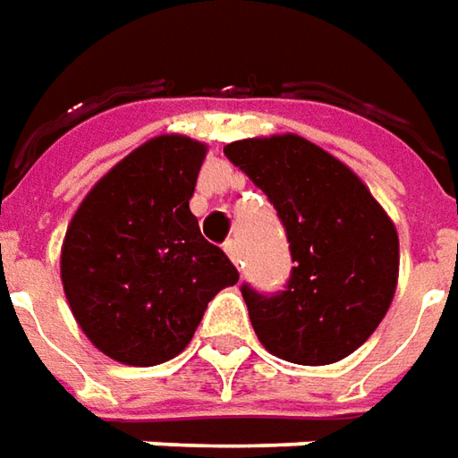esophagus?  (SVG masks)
I'll use <instances>...</instances> for the list:
<instances>
[{
	"instance_id": "1",
	"label": "esophagus",
	"mask_w": 458,
	"mask_h": 458,
	"mask_svg": "<svg viewBox=\"0 0 458 458\" xmlns=\"http://www.w3.org/2000/svg\"><path fill=\"white\" fill-rule=\"evenodd\" d=\"M223 250L228 253V258L233 260V263H235V266H242V263H241V245H238V241H225Z\"/></svg>"
}]
</instances>
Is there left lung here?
Returning a JSON list of instances; mask_svg holds the SVG:
<instances>
[{
    "instance_id": "obj_1",
    "label": "left lung",
    "mask_w": 458,
    "mask_h": 458,
    "mask_svg": "<svg viewBox=\"0 0 458 458\" xmlns=\"http://www.w3.org/2000/svg\"><path fill=\"white\" fill-rule=\"evenodd\" d=\"M223 152L268 195L291 242L285 291L241 288L260 344L301 366L351 356L396 293L399 233L391 217L351 167L306 138L238 140Z\"/></svg>"
}]
</instances>
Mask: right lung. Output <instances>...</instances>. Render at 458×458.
Instances as JSON below:
<instances>
[{"instance_id":"add662e5","label":"right lung","mask_w":458,"mask_h":458,"mask_svg":"<svg viewBox=\"0 0 458 458\" xmlns=\"http://www.w3.org/2000/svg\"><path fill=\"white\" fill-rule=\"evenodd\" d=\"M203 142L148 140L80 203L62 242V285L80 328L110 359L157 366L185 351L238 270L190 213Z\"/></svg>"}]
</instances>
